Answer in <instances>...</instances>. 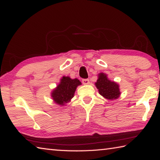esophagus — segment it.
I'll return each instance as SVG.
<instances>
[{
    "label": "esophagus",
    "instance_id": "obj_1",
    "mask_svg": "<svg viewBox=\"0 0 160 160\" xmlns=\"http://www.w3.org/2000/svg\"><path fill=\"white\" fill-rule=\"evenodd\" d=\"M82 83L84 84V85H87V84H89L90 81L88 79H82Z\"/></svg>",
    "mask_w": 160,
    "mask_h": 160
}]
</instances>
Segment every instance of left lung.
Segmentation results:
<instances>
[{"mask_svg": "<svg viewBox=\"0 0 160 160\" xmlns=\"http://www.w3.org/2000/svg\"><path fill=\"white\" fill-rule=\"evenodd\" d=\"M99 92L104 98L108 99H114L119 97L120 94L119 86L113 81L108 80L104 73L99 74V78L95 83Z\"/></svg>", "mask_w": 160, "mask_h": 160, "instance_id": "obj_1", "label": "left lung"}]
</instances>
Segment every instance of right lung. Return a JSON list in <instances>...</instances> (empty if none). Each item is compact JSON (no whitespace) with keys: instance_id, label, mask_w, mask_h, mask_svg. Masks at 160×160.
Segmentation results:
<instances>
[{"instance_id":"right-lung-1","label":"right lung","mask_w":160,"mask_h":160,"mask_svg":"<svg viewBox=\"0 0 160 160\" xmlns=\"http://www.w3.org/2000/svg\"><path fill=\"white\" fill-rule=\"evenodd\" d=\"M81 84L77 79H72L68 77H63L56 89L53 91V100L59 105H64L74 97L77 87Z\"/></svg>"}]
</instances>
